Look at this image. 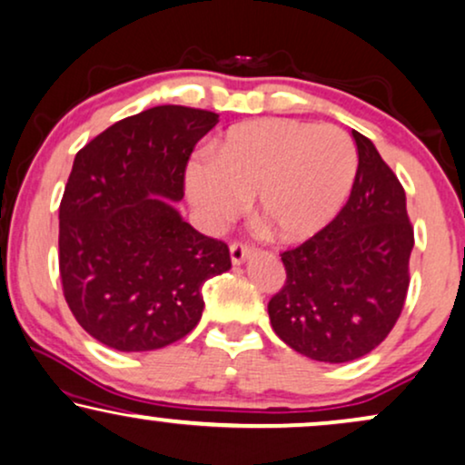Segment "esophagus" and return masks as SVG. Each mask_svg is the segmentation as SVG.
<instances>
[{"mask_svg":"<svg viewBox=\"0 0 465 465\" xmlns=\"http://www.w3.org/2000/svg\"><path fill=\"white\" fill-rule=\"evenodd\" d=\"M229 252H232L233 266H240V263L252 252V246L249 242H242V240H233V242L229 244Z\"/></svg>","mask_w":465,"mask_h":465,"instance_id":"esophagus-1","label":"esophagus"}]
</instances>
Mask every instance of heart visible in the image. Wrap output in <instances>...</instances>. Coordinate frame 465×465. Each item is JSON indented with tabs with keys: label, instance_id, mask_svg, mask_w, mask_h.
Instances as JSON below:
<instances>
[{
	"label": "heart",
	"instance_id": "1",
	"mask_svg": "<svg viewBox=\"0 0 465 465\" xmlns=\"http://www.w3.org/2000/svg\"><path fill=\"white\" fill-rule=\"evenodd\" d=\"M358 156L341 128L257 120L232 128L213 161L186 173L191 202L229 221L257 197V223L270 238L302 242L334 219L356 178Z\"/></svg>",
	"mask_w": 465,
	"mask_h": 465
}]
</instances>
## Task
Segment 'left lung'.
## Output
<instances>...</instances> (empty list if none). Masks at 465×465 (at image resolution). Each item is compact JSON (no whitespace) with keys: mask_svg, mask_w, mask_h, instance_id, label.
Wrapping results in <instances>:
<instances>
[{"mask_svg":"<svg viewBox=\"0 0 465 465\" xmlns=\"http://www.w3.org/2000/svg\"><path fill=\"white\" fill-rule=\"evenodd\" d=\"M358 169L324 229L281 252L285 283L270 298L274 332L322 362L356 361L389 337L410 285L414 227L405 191L364 134L351 131Z\"/></svg>","mask_w":465,"mask_h":465,"instance_id":"left-lung-1","label":"left lung"}]
</instances>
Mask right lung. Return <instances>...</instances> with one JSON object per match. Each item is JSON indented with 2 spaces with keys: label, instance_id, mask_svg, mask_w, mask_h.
I'll use <instances>...</instances> for the list:
<instances>
[{
  "label": "right lung",
  "instance_id": "add662e5",
  "mask_svg": "<svg viewBox=\"0 0 465 465\" xmlns=\"http://www.w3.org/2000/svg\"><path fill=\"white\" fill-rule=\"evenodd\" d=\"M219 115L163 104L76 152L60 203V276L74 320L120 351L172 345L199 324L202 287L229 246L182 221L184 173Z\"/></svg>",
  "mask_w": 465,
  "mask_h": 465
}]
</instances>
